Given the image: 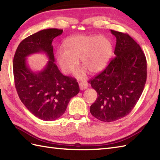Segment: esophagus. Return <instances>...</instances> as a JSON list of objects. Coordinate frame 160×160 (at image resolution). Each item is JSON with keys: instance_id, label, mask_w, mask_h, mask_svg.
I'll use <instances>...</instances> for the list:
<instances>
[{"instance_id": "34e87169", "label": "esophagus", "mask_w": 160, "mask_h": 160, "mask_svg": "<svg viewBox=\"0 0 160 160\" xmlns=\"http://www.w3.org/2000/svg\"><path fill=\"white\" fill-rule=\"evenodd\" d=\"M79 87L80 90H85L86 89H87L88 84L87 82H80L79 83Z\"/></svg>"}]
</instances>
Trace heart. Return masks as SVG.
<instances>
[{"mask_svg": "<svg viewBox=\"0 0 160 160\" xmlns=\"http://www.w3.org/2000/svg\"><path fill=\"white\" fill-rule=\"evenodd\" d=\"M65 49L56 51V58L64 73H70L79 63L84 67L78 70L75 76L78 79L85 77L87 69L96 73L103 70L108 64L113 52L111 40L104 36H74L64 42Z\"/></svg>", "mask_w": 160, "mask_h": 160, "instance_id": "1", "label": "heart"}]
</instances>
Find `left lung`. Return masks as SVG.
<instances>
[{"mask_svg": "<svg viewBox=\"0 0 160 160\" xmlns=\"http://www.w3.org/2000/svg\"><path fill=\"white\" fill-rule=\"evenodd\" d=\"M116 38L115 58L90 81L98 98L90 112L98 120L111 122L125 117L140 99L147 80V60L131 37L111 30Z\"/></svg>", "mask_w": 160, "mask_h": 160, "instance_id": "8db88e82", "label": "left lung"}]
</instances>
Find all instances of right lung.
I'll return each mask as SVG.
<instances>
[{
	"instance_id": "add662e5",
	"label": "right lung",
	"mask_w": 160,
	"mask_h": 160,
	"mask_svg": "<svg viewBox=\"0 0 160 160\" xmlns=\"http://www.w3.org/2000/svg\"><path fill=\"white\" fill-rule=\"evenodd\" d=\"M62 29H43L24 39L17 48L13 61L15 87L23 104L36 117L45 121L57 120L64 113L71 98L79 93L75 78L65 76L54 63L53 40ZM45 53L49 60L39 72H33L26 58Z\"/></svg>"
}]
</instances>
